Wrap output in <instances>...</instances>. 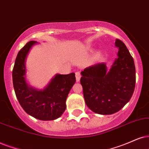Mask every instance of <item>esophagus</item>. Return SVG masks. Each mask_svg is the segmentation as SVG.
Returning <instances> with one entry per match:
<instances>
[{
	"label": "esophagus",
	"instance_id": "obj_1",
	"mask_svg": "<svg viewBox=\"0 0 149 149\" xmlns=\"http://www.w3.org/2000/svg\"><path fill=\"white\" fill-rule=\"evenodd\" d=\"M80 77H81V75H80V71H76V78L77 82H79V81H80Z\"/></svg>",
	"mask_w": 149,
	"mask_h": 149
}]
</instances>
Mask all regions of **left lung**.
Instances as JSON below:
<instances>
[{"mask_svg":"<svg viewBox=\"0 0 149 149\" xmlns=\"http://www.w3.org/2000/svg\"><path fill=\"white\" fill-rule=\"evenodd\" d=\"M118 58L111 69L104 63L86 67L80 83L86 104L92 111L111 115L119 111L132 97L135 86L134 61L122 41L116 39Z\"/></svg>","mask_w":149,"mask_h":149,"instance_id":"8db88e82","label":"left lung"}]
</instances>
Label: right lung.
Returning <instances> with one entry per match:
<instances>
[{"mask_svg":"<svg viewBox=\"0 0 149 149\" xmlns=\"http://www.w3.org/2000/svg\"><path fill=\"white\" fill-rule=\"evenodd\" d=\"M36 41H29L19 51L12 71L13 85L20 106L27 113L40 120L60 118L66 109V100L76 82L74 73L56 74L44 89L28 85L25 80V61Z\"/></svg>","mask_w":149,"mask_h":149,"instance_id":"1","label":"right lung"}]
</instances>
